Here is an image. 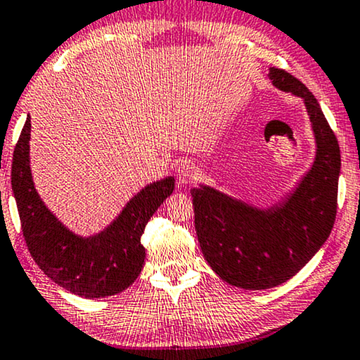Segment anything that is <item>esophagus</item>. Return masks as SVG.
Here are the masks:
<instances>
[{"mask_svg":"<svg viewBox=\"0 0 360 360\" xmlns=\"http://www.w3.org/2000/svg\"><path fill=\"white\" fill-rule=\"evenodd\" d=\"M197 174H199V171L194 165L191 163V161H181V165L178 166V181L179 184H191L192 181L197 179Z\"/></svg>","mask_w":360,"mask_h":360,"instance_id":"esophagus-1","label":"esophagus"}]
</instances>
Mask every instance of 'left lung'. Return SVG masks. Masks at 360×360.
<instances>
[{
	"instance_id": "left-lung-1",
	"label": "left lung",
	"mask_w": 360,
	"mask_h": 360,
	"mask_svg": "<svg viewBox=\"0 0 360 360\" xmlns=\"http://www.w3.org/2000/svg\"><path fill=\"white\" fill-rule=\"evenodd\" d=\"M272 84L305 101L316 140L311 169L285 200L261 210L214 187L191 191L194 225L209 266L230 285L264 290L287 282L316 255L333 230L341 151L315 96L285 70Z\"/></svg>"
}]
</instances>
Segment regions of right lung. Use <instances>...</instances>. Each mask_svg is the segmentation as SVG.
I'll return each instance as SVG.
<instances>
[{
	"mask_svg": "<svg viewBox=\"0 0 360 360\" xmlns=\"http://www.w3.org/2000/svg\"><path fill=\"white\" fill-rule=\"evenodd\" d=\"M30 117L14 148L11 184L24 240L37 266L60 287L84 298L122 292L145 262L140 238L150 217L174 191V178L151 182L125 205L104 231L81 238L57 220L34 187L29 166Z\"/></svg>",
	"mask_w": 360,
	"mask_h": 360,
	"instance_id": "obj_1",
	"label": "right lung"
}]
</instances>
